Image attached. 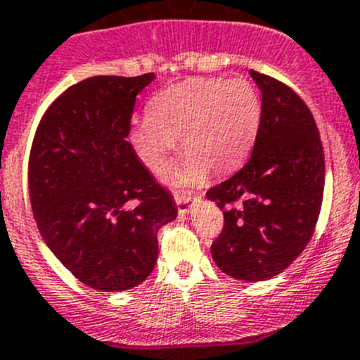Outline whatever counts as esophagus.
Returning a JSON list of instances; mask_svg holds the SVG:
<instances>
[{
	"label": "esophagus",
	"mask_w": 360,
	"mask_h": 360,
	"mask_svg": "<svg viewBox=\"0 0 360 360\" xmlns=\"http://www.w3.org/2000/svg\"><path fill=\"white\" fill-rule=\"evenodd\" d=\"M174 199H176V204H177V211H179V213H188V211H190V199L191 197H188V195H183V193H176V197H174Z\"/></svg>",
	"instance_id": "obj_1"
}]
</instances>
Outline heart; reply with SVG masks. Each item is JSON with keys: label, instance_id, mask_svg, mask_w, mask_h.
Returning a JSON list of instances; mask_svg holds the SVG:
<instances>
[{"label": "heart", "instance_id": "obj_1", "mask_svg": "<svg viewBox=\"0 0 360 360\" xmlns=\"http://www.w3.org/2000/svg\"><path fill=\"white\" fill-rule=\"evenodd\" d=\"M149 120L133 129V143L147 169L161 174L172 161L176 140L186 158L174 184L190 186L224 176L243 163L261 122V101L247 79L190 78L150 99Z\"/></svg>", "mask_w": 360, "mask_h": 360}]
</instances>
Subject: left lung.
<instances>
[{
    "label": "left lung",
    "mask_w": 360,
    "mask_h": 360,
    "mask_svg": "<svg viewBox=\"0 0 360 360\" xmlns=\"http://www.w3.org/2000/svg\"><path fill=\"white\" fill-rule=\"evenodd\" d=\"M261 90V122L247 163L206 197L224 211L211 245L221 271L266 281L286 270L311 241L320 217L325 156L307 104L278 79L250 70Z\"/></svg>",
    "instance_id": "left-lung-1"
}]
</instances>
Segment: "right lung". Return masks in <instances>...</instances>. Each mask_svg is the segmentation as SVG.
I'll use <instances>...</instances> for the list:
<instances>
[{"instance_id": "add662e5", "label": "right lung", "mask_w": 360, "mask_h": 360, "mask_svg": "<svg viewBox=\"0 0 360 360\" xmlns=\"http://www.w3.org/2000/svg\"><path fill=\"white\" fill-rule=\"evenodd\" d=\"M153 79V72L83 79L53 101L33 136L37 227L60 263L94 290L146 281L158 259V229L177 214L126 140L136 94Z\"/></svg>"}]
</instances>
